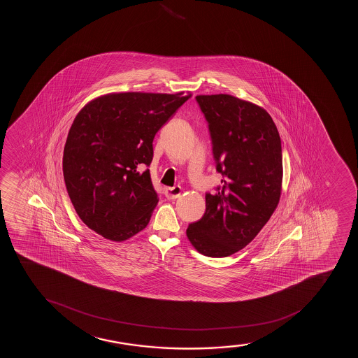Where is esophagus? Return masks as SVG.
<instances>
[{"mask_svg": "<svg viewBox=\"0 0 358 358\" xmlns=\"http://www.w3.org/2000/svg\"><path fill=\"white\" fill-rule=\"evenodd\" d=\"M181 187L180 186H174V187H167L164 189V196L167 199H177L180 197Z\"/></svg>", "mask_w": 358, "mask_h": 358, "instance_id": "esophagus-1", "label": "esophagus"}]
</instances>
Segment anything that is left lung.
<instances>
[{"label":"left lung","mask_w":358,"mask_h":358,"mask_svg":"<svg viewBox=\"0 0 358 358\" xmlns=\"http://www.w3.org/2000/svg\"><path fill=\"white\" fill-rule=\"evenodd\" d=\"M209 123L221 186L206 194L203 217L186 235L201 255L222 258L258 235L280 203L283 179L278 130L263 107L229 94L196 96Z\"/></svg>","instance_id":"8db88e82"}]
</instances>
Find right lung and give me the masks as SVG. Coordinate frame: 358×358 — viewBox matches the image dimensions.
I'll use <instances>...</instances> for the list:
<instances>
[{
	"instance_id": "1",
	"label": "right lung",
	"mask_w": 358,
	"mask_h": 358,
	"mask_svg": "<svg viewBox=\"0 0 358 358\" xmlns=\"http://www.w3.org/2000/svg\"><path fill=\"white\" fill-rule=\"evenodd\" d=\"M191 94L110 93L92 100L71 124L63 176L88 228L124 241L148 226L159 198L148 167L152 140Z\"/></svg>"
}]
</instances>
